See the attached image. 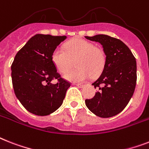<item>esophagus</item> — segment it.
<instances>
[{
    "mask_svg": "<svg viewBox=\"0 0 149 149\" xmlns=\"http://www.w3.org/2000/svg\"><path fill=\"white\" fill-rule=\"evenodd\" d=\"M76 85H77L78 87H79V88H83V87L85 86L84 84H76Z\"/></svg>",
    "mask_w": 149,
    "mask_h": 149,
    "instance_id": "34e87169",
    "label": "esophagus"
}]
</instances>
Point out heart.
I'll return each mask as SVG.
<instances>
[{"mask_svg": "<svg viewBox=\"0 0 149 149\" xmlns=\"http://www.w3.org/2000/svg\"><path fill=\"white\" fill-rule=\"evenodd\" d=\"M64 49L56 48L52 54V62L60 73H65L75 62V69L64 75L71 82L82 83L93 75L98 76L106 64V54L100 47L84 39H74L64 45Z\"/></svg>", "mask_w": 149, "mask_h": 149, "instance_id": "b5f03b06", "label": "heart"}]
</instances>
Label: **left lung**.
Segmentation results:
<instances>
[{
    "mask_svg": "<svg viewBox=\"0 0 149 149\" xmlns=\"http://www.w3.org/2000/svg\"><path fill=\"white\" fill-rule=\"evenodd\" d=\"M85 37L99 42L106 54L102 73L92 84L99 91L93 99L85 100L86 106L99 117L114 116L125 108L133 95L137 80L135 58L120 40L104 34Z\"/></svg>",
    "mask_w": 149,
    "mask_h": 149,
    "instance_id": "left-lung-1",
    "label": "left lung"
}]
</instances>
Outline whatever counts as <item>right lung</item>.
<instances>
[{"instance_id": "right-lung-1", "label": "right lung", "mask_w": 149, "mask_h": 149, "mask_svg": "<svg viewBox=\"0 0 149 149\" xmlns=\"http://www.w3.org/2000/svg\"><path fill=\"white\" fill-rule=\"evenodd\" d=\"M66 36L36 34L17 52L11 65L14 93L28 112L48 116L60 108L70 83L60 77L52 54ZM56 78L57 84L52 80Z\"/></svg>"}]
</instances>
